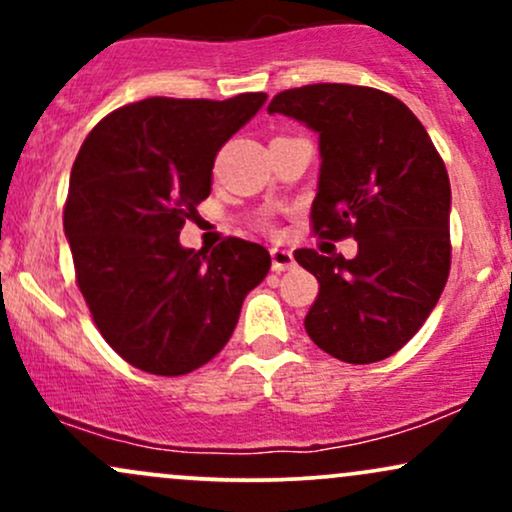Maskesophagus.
I'll use <instances>...</instances> for the list:
<instances>
[{
    "label": "esophagus",
    "instance_id": "obj_1",
    "mask_svg": "<svg viewBox=\"0 0 512 512\" xmlns=\"http://www.w3.org/2000/svg\"><path fill=\"white\" fill-rule=\"evenodd\" d=\"M269 255H272V269H274V272H286V269H291L293 264H296L291 250L272 248V250H269Z\"/></svg>",
    "mask_w": 512,
    "mask_h": 512
}]
</instances>
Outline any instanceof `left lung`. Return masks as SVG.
Returning <instances> with one entry per match:
<instances>
[{
	"label": "left lung",
	"instance_id": "obj_1",
	"mask_svg": "<svg viewBox=\"0 0 512 512\" xmlns=\"http://www.w3.org/2000/svg\"><path fill=\"white\" fill-rule=\"evenodd\" d=\"M269 113L320 134L317 238H354V260L296 250L320 284L305 332L346 363L392 356L436 308L450 274V180L431 137L399 98L370 86L310 84L276 93Z\"/></svg>",
	"mask_w": 512,
	"mask_h": 512
}]
</instances>
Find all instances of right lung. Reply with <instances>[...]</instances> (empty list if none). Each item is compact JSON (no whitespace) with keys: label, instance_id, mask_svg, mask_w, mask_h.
Listing matches in <instances>:
<instances>
[{"label":"right lung","instance_id":"add662e5","mask_svg":"<svg viewBox=\"0 0 512 512\" xmlns=\"http://www.w3.org/2000/svg\"><path fill=\"white\" fill-rule=\"evenodd\" d=\"M264 101L154 96L105 115L81 144L64 236L93 322L129 366L168 378L204 366L267 276L262 245L228 236L209 252L178 240L209 197L216 154Z\"/></svg>","mask_w":512,"mask_h":512}]
</instances>
